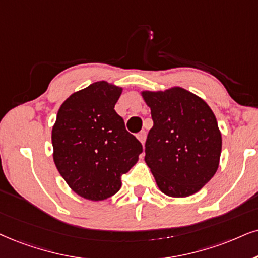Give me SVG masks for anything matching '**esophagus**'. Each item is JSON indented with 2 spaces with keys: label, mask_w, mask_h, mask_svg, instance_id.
I'll return each mask as SVG.
<instances>
[{
  "label": "esophagus",
  "mask_w": 258,
  "mask_h": 258,
  "mask_svg": "<svg viewBox=\"0 0 258 258\" xmlns=\"http://www.w3.org/2000/svg\"><path fill=\"white\" fill-rule=\"evenodd\" d=\"M137 138H138L139 142L142 143V145H144V144H145V139H146V133H145V131L139 132L138 135H137Z\"/></svg>",
  "instance_id": "1"
}]
</instances>
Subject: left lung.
<instances>
[{
    "instance_id": "8db88e82",
    "label": "left lung",
    "mask_w": 258,
    "mask_h": 258,
    "mask_svg": "<svg viewBox=\"0 0 258 258\" xmlns=\"http://www.w3.org/2000/svg\"><path fill=\"white\" fill-rule=\"evenodd\" d=\"M153 126L145 163L163 194L187 198L213 177L219 167L221 133L211 107L181 87L142 90Z\"/></svg>"
}]
</instances>
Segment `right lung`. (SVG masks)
<instances>
[{"mask_svg":"<svg viewBox=\"0 0 258 258\" xmlns=\"http://www.w3.org/2000/svg\"><path fill=\"white\" fill-rule=\"evenodd\" d=\"M122 88L106 81L75 91L61 103L52 127L53 162L70 189L90 201L106 200L138 162L143 146L114 107Z\"/></svg>","mask_w":258,"mask_h":258,"instance_id":"obj_1","label":"right lung"}]
</instances>
